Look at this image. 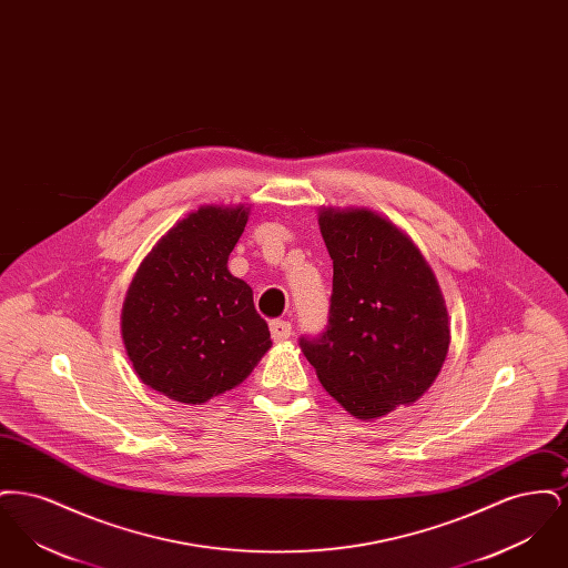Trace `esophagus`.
Masks as SVG:
<instances>
[{
  "label": "esophagus",
  "mask_w": 568,
  "mask_h": 568,
  "mask_svg": "<svg viewBox=\"0 0 568 568\" xmlns=\"http://www.w3.org/2000/svg\"><path fill=\"white\" fill-rule=\"evenodd\" d=\"M272 341L274 343H283L292 336V324L290 322H283V320H276L271 324Z\"/></svg>",
  "instance_id": "esophagus-1"
}]
</instances>
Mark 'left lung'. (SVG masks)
<instances>
[{
  "instance_id": "8db88e82",
  "label": "left lung",
  "mask_w": 568,
  "mask_h": 568,
  "mask_svg": "<svg viewBox=\"0 0 568 568\" xmlns=\"http://www.w3.org/2000/svg\"><path fill=\"white\" fill-rule=\"evenodd\" d=\"M334 264L329 320L317 341L300 338L325 392L357 419L417 403L449 352L445 297L405 232L364 206L320 209Z\"/></svg>"
}]
</instances>
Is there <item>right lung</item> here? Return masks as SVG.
Returning <instances> with one entry per match:
<instances>
[{
    "instance_id": "right-lung-1",
    "label": "right lung",
    "mask_w": 568,
    "mask_h": 568,
    "mask_svg": "<svg viewBox=\"0 0 568 568\" xmlns=\"http://www.w3.org/2000/svg\"><path fill=\"white\" fill-rule=\"evenodd\" d=\"M251 204H204L179 219L140 262L121 311L138 378L185 405H204L253 373L272 347L253 290L227 271Z\"/></svg>"
}]
</instances>
